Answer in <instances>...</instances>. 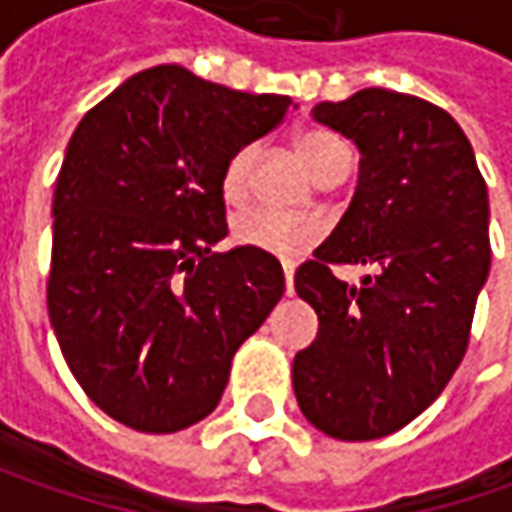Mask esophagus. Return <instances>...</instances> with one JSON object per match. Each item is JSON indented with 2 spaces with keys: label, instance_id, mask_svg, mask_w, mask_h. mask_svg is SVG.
I'll list each match as a JSON object with an SVG mask.
<instances>
[{
  "label": "esophagus",
  "instance_id": "esophagus-1",
  "mask_svg": "<svg viewBox=\"0 0 512 512\" xmlns=\"http://www.w3.org/2000/svg\"><path fill=\"white\" fill-rule=\"evenodd\" d=\"M282 270H285L287 293H293V273H296V265H293V262H285V265H282Z\"/></svg>",
  "mask_w": 512,
  "mask_h": 512
}]
</instances>
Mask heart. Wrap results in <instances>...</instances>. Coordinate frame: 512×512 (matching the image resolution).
I'll return each instance as SVG.
<instances>
[{"label": "heart", "instance_id": "heart-1", "mask_svg": "<svg viewBox=\"0 0 512 512\" xmlns=\"http://www.w3.org/2000/svg\"><path fill=\"white\" fill-rule=\"evenodd\" d=\"M296 153L305 162L307 170L322 179L330 170L350 165V150L342 139L325 128L302 130L296 139ZM256 165V145H242L239 150L230 153L222 170V196L230 205H239L247 196L250 187V170ZM230 236L233 242L259 253H270V256H282V259H293L299 253H305L307 247H313L322 236V225L313 219H293V216H282L265 207H247L242 213L233 216L230 222Z\"/></svg>", "mask_w": 512, "mask_h": 512}]
</instances>
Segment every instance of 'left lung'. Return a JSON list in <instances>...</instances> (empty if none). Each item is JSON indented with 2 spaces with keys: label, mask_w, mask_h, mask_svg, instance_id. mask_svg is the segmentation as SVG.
<instances>
[{
  "label": "left lung",
  "mask_w": 512,
  "mask_h": 512,
  "mask_svg": "<svg viewBox=\"0 0 512 512\" xmlns=\"http://www.w3.org/2000/svg\"><path fill=\"white\" fill-rule=\"evenodd\" d=\"M313 119L362 162L342 222L296 270L319 333L293 359V393L322 433L370 442L413 422L462 364L490 273L487 185L456 119L419 96L364 88ZM336 264L374 273L353 288Z\"/></svg>",
  "instance_id": "obj_1"
}]
</instances>
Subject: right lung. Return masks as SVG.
<instances>
[{
    "label": "right lung",
    "mask_w": 512,
    "mask_h": 512,
    "mask_svg": "<svg viewBox=\"0 0 512 512\" xmlns=\"http://www.w3.org/2000/svg\"><path fill=\"white\" fill-rule=\"evenodd\" d=\"M290 96L159 65L85 113L53 193L48 316L73 379L139 433L202 422L233 353L285 293L276 256L213 253L222 170L285 119Z\"/></svg>",
    "instance_id": "1"
}]
</instances>
